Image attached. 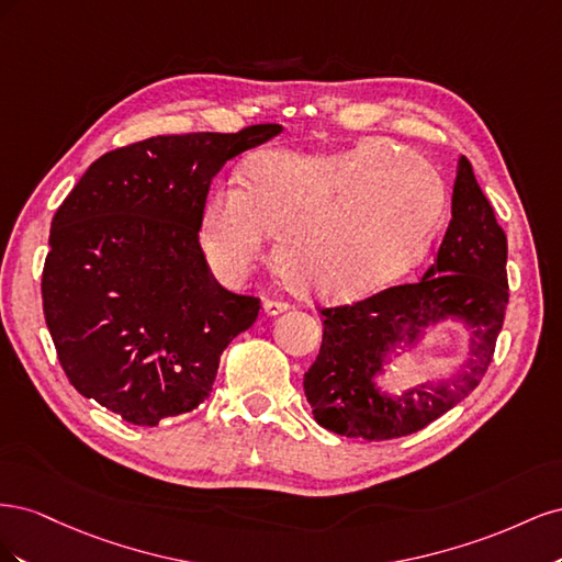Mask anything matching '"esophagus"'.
<instances>
[{
	"mask_svg": "<svg viewBox=\"0 0 562 562\" xmlns=\"http://www.w3.org/2000/svg\"><path fill=\"white\" fill-rule=\"evenodd\" d=\"M288 310H291V304L281 302V300H265V302H262V312H265L267 316H279V314H283V312H288Z\"/></svg>",
	"mask_w": 562,
	"mask_h": 562,
	"instance_id": "1",
	"label": "esophagus"
}]
</instances>
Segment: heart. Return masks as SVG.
I'll return each instance as SVG.
<instances>
[{
  "label": "heart",
  "mask_w": 562,
  "mask_h": 562,
  "mask_svg": "<svg viewBox=\"0 0 562 562\" xmlns=\"http://www.w3.org/2000/svg\"><path fill=\"white\" fill-rule=\"evenodd\" d=\"M448 192L436 168L389 140L333 155L274 149L246 182L213 187L201 241L220 274L239 279L277 234L274 265L302 297L349 302L413 271L431 248Z\"/></svg>",
  "instance_id": "1"
}]
</instances>
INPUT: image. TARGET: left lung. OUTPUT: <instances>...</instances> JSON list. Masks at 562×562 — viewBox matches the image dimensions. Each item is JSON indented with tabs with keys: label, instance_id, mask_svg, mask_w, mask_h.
I'll return each mask as SVG.
<instances>
[{
	"label": "left lung",
	"instance_id": "left-lung-1",
	"mask_svg": "<svg viewBox=\"0 0 562 562\" xmlns=\"http://www.w3.org/2000/svg\"><path fill=\"white\" fill-rule=\"evenodd\" d=\"M508 304L506 234L467 157L457 161L452 220L422 281L347 307L323 310V342L304 372V394L323 429L389 440L415 434L479 386L495 353ZM443 319L472 330L470 359L450 381L389 392L390 353L414 346Z\"/></svg>",
	"mask_w": 562,
	"mask_h": 562
}]
</instances>
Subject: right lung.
I'll return each instance as SVG.
<instances>
[{
  "mask_svg": "<svg viewBox=\"0 0 562 562\" xmlns=\"http://www.w3.org/2000/svg\"><path fill=\"white\" fill-rule=\"evenodd\" d=\"M283 131L157 135L95 159L50 223L44 318L81 396L138 427L211 394L220 353L260 300L220 285L199 246L211 182Z\"/></svg>",
  "mask_w": 562,
  "mask_h": 562,
  "instance_id": "right-lung-1",
  "label": "right lung"
}]
</instances>
